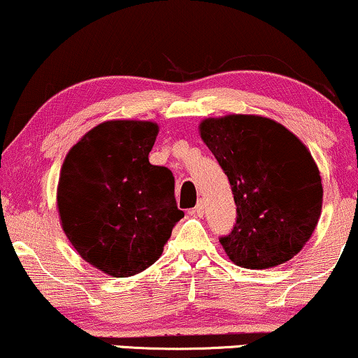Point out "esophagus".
Instances as JSON below:
<instances>
[{
	"instance_id": "34e87169",
	"label": "esophagus",
	"mask_w": 358,
	"mask_h": 358,
	"mask_svg": "<svg viewBox=\"0 0 358 358\" xmlns=\"http://www.w3.org/2000/svg\"><path fill=\"white\" fill-rule=\"evenodd\" d=\"M203 213H205L203 201H199V203H196L195 208H192V210L189 211V215H192V216H199V217L203 216Z\"/></svg>"
}]
</instances>
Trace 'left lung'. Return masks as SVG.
Masks as SVG:
<instances>
[{"label": "left lung", "instance_id": "obj_1", "mask_svg": "<svg viewBox=\"0 0 358 358\" xmlns=\"http://www.w3.org/2000/svg\"><path fill=\"white\" fill-rule=\"evenodd\" d=\"M200 136L234 194L236 224L220 237L231 262L263 269L291 260L312 237L323 203L307 147L279 122L253 115L208 117Z\"/></svg>", "mask_w": 358, "mask_h": 358}]
</instances>
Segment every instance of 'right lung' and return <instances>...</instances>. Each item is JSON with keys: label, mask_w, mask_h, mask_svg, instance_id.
Listing matches in <instances>:
<instances>
[{"label": "right lung", "mask_w": 358, "mask_h": 358, "mask_svg": "<svg viewBox=\"0 0 358 358\" xmlns=\"http://www.w3.org/2000/svg\"><path fill=\"white\" fill-rule=\"evenodd\" d=\"M158 136L150 121H106L66 155L58 210L67 239L87 263L113 278L143 271L162 257L184 211L174 176L148 162Z\"/></svg>", "instance_id": "1"}]
</instances>
